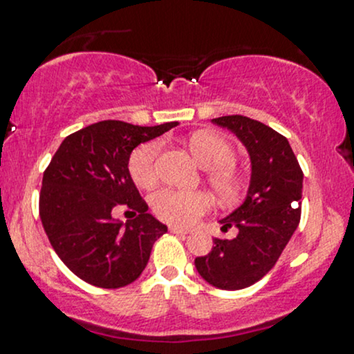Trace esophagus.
<instances>
[{
  "label": "esophagus",
  "mask_w": 354,
  "mask_h": 354,
  "mask_svg": "<svg viewBox=\"0 0 354 354\" xmlns=\"http://www.w3.org/2000/svg\"><path fill=\"white\" fill-rule=\"evenodd\" d=\"M169 231H171L173 234H189L188 229L178 227V225H169Z\"/></svg>",
  "instance_id": "obj_1"
}]
</instances>
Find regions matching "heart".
<instances>
[{"label":"heart","mask_w":354,"mask_h":354,"mask_svg":"<svg viewBox=\"0 0 354 354\" xmlns=\"http://www.w3.org/2000/svg\"><path fill=\"white\" fill-rule=\"evenodd\" d=\"M188 147L196 163L209 169L207 183L219 201L234 203L242 194L241 176L231 166L236 163V150L224 136L214 131H196L189 136ZM161 143L158 140L147 142L131 151L129 171L131 180L140 188H153L158 180L156 156ZM151 207L160 219L171 224L189 225L209 209V198L204 193H185L176 189H161L153 194Z\"/></svg>","instance_id":"b5f03b06"}]
</instances>
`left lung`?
Masks as SVG:
<instances>
[{
    "mask_svg": "<svg viewBox=\"0 0 354 354\" xmlns=\"http://www.w3.org/2000/svg\"><path fill=\"white\" fill-rule=\"evenodd\" d=\"M212 123L231 130L250 158V181L244 203L219 223L237 227L234 239H214L207 255L194 259L199 275L221 290L250 287L269 272L300 223L304 173L290 143L270 127L227 115Z\"/></svg>",
    "mask_w": 354,
    "mask_h": 354,
    "instance_id": "left-lung-1",
    "label": "left lung"
}]
</instances>
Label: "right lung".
<instances>
[{
  "instance_id": "obj_1",
  "label": "right lung",
  "mask_w": 354,
  "mask_h": 354,
  "mask_svg": "<svg viewBox=\"0 0 354 354\" xmlns=\"http://www.w3.org/2000/svg\"><path fill=\"white\" fill-rule=\"evenodd\" d=\"M176 125L104 120L66 136L55 151L42 176L39 214L55 254L84 282L102 288L135 282L155 241L168 231L148 212L129 160L140 143ZM123 203L139 212L127 223L111 216Z\"/></svg>"
}]
</instances>
